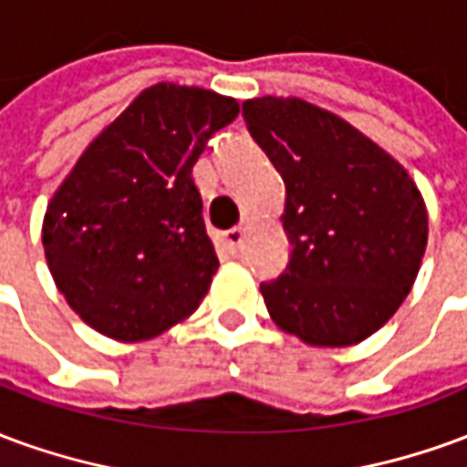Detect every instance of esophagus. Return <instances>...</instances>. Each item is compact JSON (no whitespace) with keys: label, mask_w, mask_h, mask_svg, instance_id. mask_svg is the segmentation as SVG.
Here are the masks:
<instances>
[{"label":"esophagus","mask_w":467,"mask_h":467,"mask_svg":"<svg viewBox=\"0 0 467 467\" xmlns=\"http://www.w3.org/2000/svg\"><path fill=\"white\" fill-rule=\"evenodd\" d=\"M244 233H247V227H244V224H237V227L224 233V240H227V244H230L233 250H240V247H243Z\"/></svg>","instance_id":"34e87169"}]
</instances>
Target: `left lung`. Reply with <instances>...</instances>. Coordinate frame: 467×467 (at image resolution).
<instances>
[{"mask_svg": "<svg viewBox=\"0 0 467 467\" xmlns=\"http://www.w3.org/2000/svg\"><path fill=\"white\" fill-rule=\"evenodd\" d=\"M244 122L283 174L293 254L260 285L273 323L315 348L362 343L410 293L428 210L408 170L343 117L297 97L243 102Z\"/></svg>", "mask_w": 467, "mask_h": 467, "instance_id": "obj_1", "label": "left lung"}]
</instances>
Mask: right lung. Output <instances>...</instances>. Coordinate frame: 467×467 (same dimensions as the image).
Masks as SVG:
<instances>
[{"label":"right lung","instance_id":"add662e5","mask_svg":"<svg viewBox=\"0 0 467 467\" xmlns=\"http://www.w3.org/2000/svg\"><path fill=\"white\" fill-rule=\"evenodd\" d=\"M233 97L147 87L89 142L47 204V267L89 327L140 343L200 307L220 267L192 167Z\"/></svg>","mask_w":467,"mask_h":467}]
</instances>
